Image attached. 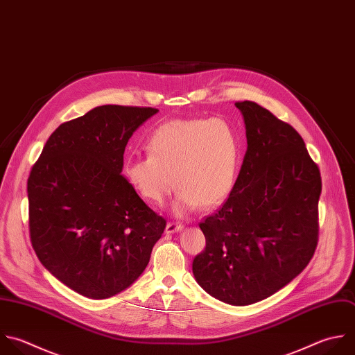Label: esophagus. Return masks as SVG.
Returning <instances> with one entry per match:
<instances>
[{
	"instance_id": "obj_1",
	"label": "esophagus",
	"mask_w": 355,
	"mask_h": 355,
	"mask_svg": "<svg viewBox=\"0 0 355 355\" xmlns=\"http://www.w3.org/2000/svg\"><path fill=\"white\" fill-rule=\"evenodd\" d=\"M183 227H184V226H183L182 223H178V222H168L165 232H166L168 234H172V233H176V232H182Z\"/></svg>"
}]
</instances>
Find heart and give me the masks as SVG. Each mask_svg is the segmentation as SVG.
Returning a JSON list of instances; mask_svg holds the SVG:
<instances>
[{
    "label": "heart",
    "mask_w": 355,
    "mask_h": 355,
    "mask_svg": "<svg viewBox=\"0 0 355 355\" xmlns=\"http://www.w3.org/2000/svg\"><path fill=\"white\" fill-rule=\"evenodd\" d=\"M148 155L128 157L123 175L147 202L162 205L175 184L173 211L184 215L200 205L214 208L232 193L240 166V141L220 118L176 119L148 139Z\"/></svg>",
    "instance_id": "heart-1"
}]
</instances>
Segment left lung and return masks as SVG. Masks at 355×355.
<instances>
[{
	"label": "left lung",
	"instance_id": "left-lung-1",
	"mask_svg": "<svg viewBox=\"0 0 355 355\" xmlns=\"http://www.w3.org/2000/svg\"><path fill=\"white\" fill-rule=\"evenodd\" d=\"M236 107L247 151L229 198L200 223L205 248L193 273L212 297L248 305L275 294L311 261L322 180L293 126L257 103Z\"/></svg>",
	"mask_w": 355,
	"mask_h": 355
}]
</instances>
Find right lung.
<instances>
[{
    "label": "right lung",
    "mask_w": 355,
    "mask_h": 355,
    "mask_svg": "<svg viewBox=\"0 0 355 355\" xmlns=\"http://www.w3.org/2000/svg\"><path fill=\"white\" fill-rule=\"evenodd\" d=\"M158 110L101 105L60 125L28 179L40 262L89 298L112 297L148 265L166 220L121 175L133 133Z\"/></svg>",
    "instance_id": "obj_1"
}]
</instances>
